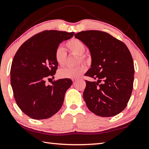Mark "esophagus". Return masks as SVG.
<instances>
[{
    "mask_svg": "<svg viewBox=\"0 0 149 149\" xmlns=\"http://www.w3.org/2000/svg\"><path fill=\"white\" fill-rule=\"evenodd\" d=\"M76 80H77V79H72V81L74 83V82H75V81H76Z\"/></svg>",
    "mask_w": 149,
    "mask_h": 149,
    "instance_id": "obj_1",
    "label": "esophagus"
}]
</instances>
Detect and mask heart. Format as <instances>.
Listing matches in <instances>:
<instances>
[{"mask_svg":"<svg viewBox=\"0 0 149 149\" xmlns=\"http://www.w3.org/2000/svg\"><path fill=\"white\" fill-rule=\"evenodd\" d=\"M66 47L70 53L78 55L79 59L77 63L87 60V56L84 55L86 50V45L84 43L77 38H72L66 43ZM67 53L63 47L56 48L55 52V61L59 66H63L66 64ZM86 70V67L81 64L75 68H64L60 69L57 72V75L61 79H77L84 74Z\"/></svg>","mask_w":149,"mask_h":149,"instance_id":"1","label":"heart"}]
</instances>
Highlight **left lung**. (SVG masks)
I'll return each instance as SVG.
<instances>
[{"mask_svg": "<svg viewBox=\"0 0 149 149\" xmlns=\"http://www.w3.org/2000/svg\"><path fill=\"white\" fill-rule=\"evenodd\" d=\"M74 36L91 53V68L85 75L97 79L86 81L83 98L86 106L100 117L118 115L125 109L133 90L134 66L130 52L123 42L107 32L86 31Z\"/></svg>", "mask_w": 149, "mask_h": 149, "instance_id": "8db88e82", "label": "left lung"}]
</instances>
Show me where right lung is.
Returning a JSON list of instances; mask_svg holds the SVG:
<instances>
[{
  "label": "right lung",
  "mask_w": 149,
  "mask_h": 149,
  "mask_svg": "<svg viewBox=\"0 0 149 149\" xmlns=\"http://www.w3.org/2000/svg\"><path fill=\"white\" fill-rule=\"evenodd\" d=\"M74 34L55 30L43 31L24 42L16 52L11 66V85L18 107L29 117L46 119L63 105L72 80L58 79L46 85L45 79L53 76L57 69L56 48Z\"/></svg>",
  "instance_id": "1"
}]
</instances>
